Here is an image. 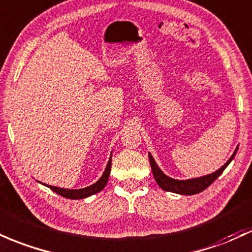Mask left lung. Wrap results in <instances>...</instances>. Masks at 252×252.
I'll return each instance as SVG.
<instances>
[{
	"mask_svg": "<svg viewBox=\"0 0 252 252\" xmlns=\"http://www.w3.org/2000/svg\"><path fill=\"white\" fill-rule=\"evenodd\" d=\"M237 151H238V147H237L236 151L233 152L232 157L226 161V164L223 165V166H221L218 171H215V172L211 173V175L198 177V178L185 179V181L173 179L171 178V177L166 176L161 170H160L159 166H158L156 160H154V158L152 157L151 153H148V158L149 162H151L152 172H153L154 179H156L158 185H159L162 190L175 193H181V195H195V193H198L203 191L204 189H207V188H208L209 185H211L213 182L223 172V170H225V168L228 166L229 162L233 160Z\"/></svg>",
	"mask_w": 252,
	"mask_h": 252,
	"instance_id": "8db88e82",
	"label": "left lung"
}]
</instances>
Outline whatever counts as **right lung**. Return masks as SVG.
I'll list each match as a JSON object with an SVG mask.
<instances>
[{
    "mask_svg": "<svg viewBox=\"0 0 252 252\" xmlns=\"http://www.w3.org/2000/svg\"><path fill=\"white\" fill-rule=\"evenodd\" d=\"M111 158L112 156L110 157L109 162H107L106 168H105L103 176L96 181V183L90 185V187L84 188V189H64V188H57V187H52V185H48V184H44L45 187L50 188L52 191H55L59 195L63 196L65 198H70V200H80V198H86L88 196H92L94 193L101 191L104 189L105 185H106L107 181H109V177H110V171H111Z\"/></svg>",
    "mask_w": 252,
    "mask_h": 252,
    "instance_id": "add662e5",
    "label": "right lung"
}]
</instances>
